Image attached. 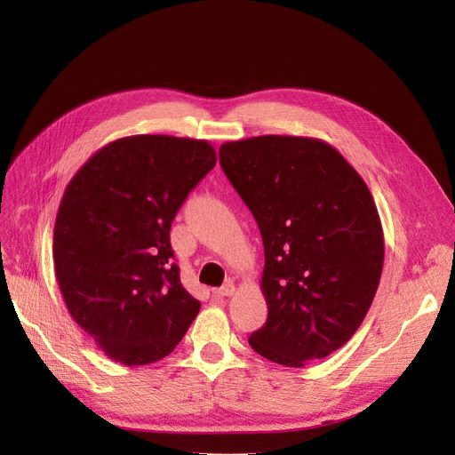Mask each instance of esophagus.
<instances>
[{"instance_id":"34e87169","label":"esophagus","mask_w":455,"mask_h":455,"mask_svg":"<svg viewBox=\"0 0 455 455\" xmlns=\"http://www.w3.org/2000/svg\"><path fill=\"white\" fill-rule=\"evenodd\" d=\"M233 292H235V284H233V283H226L224 286L216 288L214 296H216V298H228V296H233Z\"/></svg>"}]
</instances>
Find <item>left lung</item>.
Returning a JSON list of instances; mask_svg holds the SVG:
<instances>
[{
    "instance_id": "8db88e82",
    "label": "left lung",
    "mask_w": 455,
    "mask_h": 455,
    "mask_svg": "<svg viewBox=\"0 0 455 455\" xmlns=\"http://www.w3.org/2000/svg\"><path fill=\"white\" fill-rule=\"evenodd\" d=\"M220 164L264 241L267 321L251 347L291 368L324 359L363 324L381 279L383 228L368 186L309 136L226 142Z\"/></svg>"
}]
</instances>
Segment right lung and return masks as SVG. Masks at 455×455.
<instances>
[{"mask_svg": "<svg viewBox=\"0 0 455 455\" xmlns=\"http://www.w3.org/2000/svg\"><path fill=\"white\" fill-rule=\"evenodd\" d=\"M214 164L206 140L134 134L102 146L64 189L52 237L60 294L119 364L164 359L201 309L172 264L171 224Z\"/></svg>", "mask_w": 455, "mask_h": 455, "instance_id": "add662e5", "label": "right lung"}]
</instances>
